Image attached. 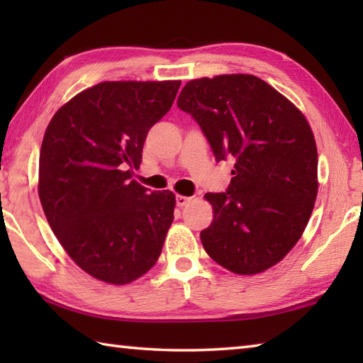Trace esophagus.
Segmentation results:
<instances>
[{"label": "esophagus", "mask_w": 363, "mask_h": 363, "mask_svg": "<svg viewBox=\"0 0 363 363\" xmlns=\"http://www.w3.org/2000/svg\"><path fill=\"white\" fill-rule=\"evenodd\" d=\"M191 201V198H189V196H182V195H176V204L179 206V207H184V206H187L189 203Z\"/></svg>", "instance_id": "1"}]
</instances>
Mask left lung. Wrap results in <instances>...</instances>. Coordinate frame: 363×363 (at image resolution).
Returning a JSON list of instances; mask_svg holds the SVG:
<instances>
[{
    "label": "left lung",
    "mask_w": 363,
    "mask_h": 363,
    "mask_svg": "<svg viewBox=\"0 0 363 363\" xmlns=\"http://www.w3.org/2000/svg\"><path fill=\"white\" fill-rule=\"evenodd\" d=\"M177 107L201 128L215 160H234L228 190L204 196L213 207V221L201 230L206 252L237 274L265 272L296 245L317 199L309 123L252 74L190 81Z\"/></svg>",
    "instance_id": "1"
}]
</instances>
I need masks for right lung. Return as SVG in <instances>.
Wrapping results in <instances>:
<instances>
[{
    "mask_svg": "<svg viewBox=\"0 0 363 363\" xmlns=\"http://www.w3.org/2000/svg\"><path fill=\"white\" fill-rule=\"evenodd\" d=\"M181 81L101 82L54 113L38 159V196L76 265L123 285L156 264L173 223L169 190L130 181L148 130L173 106Z\"/></svg>",
    "mask_w": 363,
    "mask_h": 363,
    "instance_id": "obj_1",
    "label": "right lung"
}]
</instances>
